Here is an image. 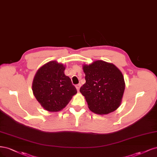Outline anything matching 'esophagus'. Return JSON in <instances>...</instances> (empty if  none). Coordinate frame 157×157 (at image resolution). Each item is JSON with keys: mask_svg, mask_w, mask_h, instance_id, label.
Instances as JSON below:
<instances>
[{"mask_svg": "<svg viewBox=\"0 0 157 157\" xmlns=\"http://www.w3.org/2000/svg\"><path fill=\"white\" fill-rule=\"evenodd\" d=\"M81 85H81L80 83H79V84H78V85H75V88H76V89H77V90H78V92H79V89H80Z\"/></svg>", "mask_w": 157, "mask_h": 157, "instance_id": "obj_1", "label": "esophagus"}]
</instances>
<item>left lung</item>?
Returning <instances> with one entry per match:
<instances>
[{"mask_svg": "<svg viewBox=\"0 0 157 157\" xmlns=\"http://www.w3.org/2000/svg\"><path fill=\"white\" fill-rule=\"evenodd\" d=\"M86 83L79 91L89 109L96 114L107 115L121 104L125 89L123 75L113 64L98 60L83 64Z\"/></svg>", "mask_w": 157, "mask_h": 157, "instance_id": "8db88e82", "label": "left lung"}]
</instances>
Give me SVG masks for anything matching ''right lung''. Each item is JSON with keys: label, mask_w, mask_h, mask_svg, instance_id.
Wrapping results in <instances>:
<instances>
[{"label": "right lung", "mask_w": 157, "mask_h": 157, "mask_svg": "<svg viewBox=\"0 0 157 157\" xmlns=\"http://www.w3.org/2000/svg\"><path fill=\"white\" fill-rule=\"evenodd\" d=\"M65 66L56 60L42 65L35 74L32 89L42 107L49 112L64 109L77 93L71 79L64 74Z\"/></svg>", "instance_id": "right-lung-1"}]
</instances>
